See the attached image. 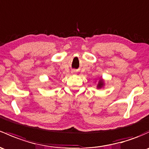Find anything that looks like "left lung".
I'll return each instance as SVG.
<instances>
[{
	"instance_id": "obj_1",
	"label": "left lung",
	"mask_w": 149,
	"mask_h": 149,
	"mask_svg": "<svg viewBox=\"0 0 149 149\" xmlns=\"http://www.w3.org/2000/svg\"><path fill=\"white\" fill-rule=\"evenodd\" d=\"M103 86H104V81H103V79H101L99 81H98V84L97 85V88H101Z\"/></svg>"
}]
</instances>
